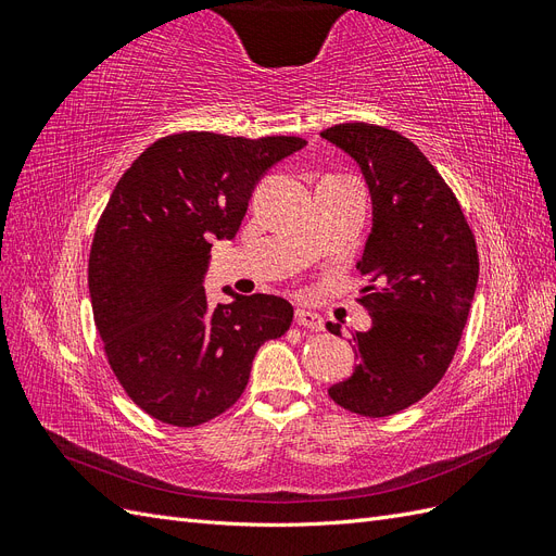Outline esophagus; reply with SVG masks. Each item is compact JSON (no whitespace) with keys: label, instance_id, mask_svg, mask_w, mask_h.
Segmentation results:
<instances>
[{"label":"esophagus","instance_id":"obj_1","mask_svg":"<svg viewBox=\"0 0 556 556\" xmlns=\"http://www.w3.org/2000/svg\"><path fill=\"white\" fill-rule=\"evenodd\" d=\"M294 319H296V325H299V327H304V329L319 331V329L325 327V319H323V315L315 313V311H308V308H296Z\"/></svg>","mask_w":556,"mask_h":556}]
</instances>
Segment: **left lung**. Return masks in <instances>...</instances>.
<instances>
[{"label":"left lung","instance_id":"obj_1","mask_svg":"<svg viewBox=\"0 0 556 556\" xmlns=\"http://www.w3.org/2000/svg\"><path fill=\"white\" fill-rule=\"evenodd\" d=\"M319 137L359 164L374 227L357 262L371 329L352 333L357 366L329 387L341 408L387 417L427 396L459 345L478 285V250L457 197L410 139L345 123ZM341 336V327L327 323Z\"/></svg>","mask_w":556,"mask_h":556}]
</instances>
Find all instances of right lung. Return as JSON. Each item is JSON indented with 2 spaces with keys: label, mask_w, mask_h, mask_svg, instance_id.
Masks as SVG:
<instances>
[{
  "label": "right lung",
  "mask_w": 556,
  "mask_h": 556,
  "mask_svg": "<svg viewBox=\"0 0 556 556\" xmlns=\"http://www.w3.org/2000/svg\"><path fill=\"white\" fill-rule=\"evenodd\" d=\"M306 146L299 137L172 134L117 180L99 217L88 285L115 378L150 417L197 427L243 394L257 350L290 329L274 294L211 306V241L237 237L260 178Z\"/></svg>",
  "instance_id": "1"
}]
</instances>
